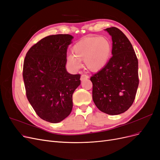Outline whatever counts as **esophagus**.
Here are the masks:
<instances>
[{"mask_svg": "<svg viewBox=\"0 0 160 160\" xmlns=\"http://www.w3.org/2000/svg\"><path fill=\"white\" fill-rule=\"evenodd\" d=\"M88 78H89V77L88 75H85V74L81 75V81H83V80H85L86 79H88Z\"/></svg>", "mask_w": 160, "mask_h": 160, "instance_id": "esophagus-1", "label": "esophagus"}]
</instances>
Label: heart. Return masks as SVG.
Segmentation results:
<instances>
[{
  "mask_svg": "<svg viewBox=\"0 0 160 160\" xmlns=\"http://www.w3.org/2000/svg\"><path fill=\"white\" fill-rule=\"evenodd\" d=\"M112 50L111 42L106 37L99 36L83 38L72 47L73 55H69L67 62L74 70L81 67V61H84L86 68L97 72L108 63Z\"/></svg>",
  "mask_w": 160,
  "mask_h": 160,
  "instance_id": "1",
  "label": "heart"
}]
</instances>
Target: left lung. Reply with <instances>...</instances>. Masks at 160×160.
Segmentation results:
<instances>
[{"label": "left lung", "instance_id": "8db88e82", "mask_svg": "<svg viewBox=\"0 0 160 160\" xmlns=\"http://www.w3.org/2000/svg\"><path fill=\"white\" fill-rule=\"evenodd\" d=\"M112 37V57L91 77L93 102L100 111L119 115L133 104L139 85L138 61L132 45L116 27L105 29Z\"/></svg>", "mask_w": 160, "mask_h": 160}]
</instances>
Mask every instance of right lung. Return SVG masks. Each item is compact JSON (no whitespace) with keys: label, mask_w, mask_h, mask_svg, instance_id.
I'll list each match as a JSON object with an SVG mask.
<instances>
[{"label":"right lung","mask_w":160,"mask_h":160,"mask_svg":"<svg viewBox=\"0 0 160 160\" xmlns=\"http://www.w3.org/2000/svg\"><path fill=\"white\" fill-rule=\"evenodd\" d=\"M73 37L50 35L28 51L22 76L27 98L36 113L56 123L65 119L72 108V93L80 84L79 74L66 70L67 51Z\"/></svg>","instance_id":"add662e5"}]
</instances>
